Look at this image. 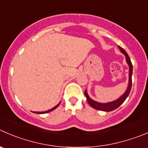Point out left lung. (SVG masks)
<instances>
[{"label": "left lung", "instance_id": "1", "mask_svg": "<svg viewBox=\"0 0 148 148\" xmlns=\"http://www.w3.org/2000/svg\"><path fill=\"white\" fill-rule=\"evenodd\" d=\"M120 51L125 56L126 58V61H127V64L129 66V82H128V86H127V88L125 92L121 96H120L118 99L114 100V101L108 102V103H99V102L95 101V100H92V98H90V97L89 96L88 93H87V90L84 92V95H85L86 98H87V103H89L91 107H92L93 108L97 109V110H102V111H106V112H109V111H112V110H115L117 108L119 107L124 101L127 99V97H128V95H130V91H131L132 88V70H133V66L132 64L131 60H130V57H129L128 54L121 47L119 46Z\"/></svg>", "mask_w": 148, "mask_h": 148}]
</instances>
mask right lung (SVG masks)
I'll return each mask as SVG.
<instances>
[{"mask_svg":"<svg viewBox=\"0 0 148 148\" xmlns=\"http://www.w3.org/2000/svg\"><path fill=\"white\" fill-rule=\"evenodd\" d=\"M60 103H61V102H60ZM60 103H58V105H56L55 107H53V108H51V109H49V110H45V111H41V112H38V111H33V113H34V114H47V113H49V112H51V111H52V110H55V109L58 106H59Z\"/></svg>","mask_w":148,"mask_h":148,"instance_id":"right-lung-1","label":"right lung"}]
</instances>
